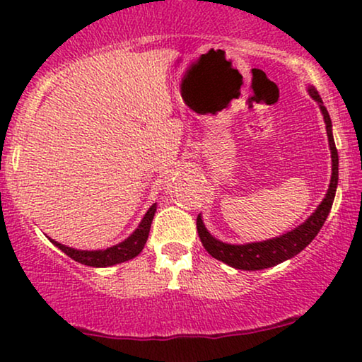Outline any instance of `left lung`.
I'll return each mask as SVG.
<instances>
[{"label":"left lung","mask_w":362,"mask_h":362,"mask_svg":"<svg viewBox=\"0 0 362 362\" xmlns=\"http://www.w3.org/2000/svg\"><path fill=\"white\" fill-rule=\"evenodd\" d=\"M310 93V97L318 103L321 115H323L325 125H326V135H328V145L331 151V180L328 191L323 197V201L320 202L318 207L313 211L308 219L301 222L300 226H296L295 229L290 232H285L284 235L272 237V239L262 240V242H247V244H227L216 239L209 230L206 229L202 216H197V234L204 245V249L209 252V255L214 259L224 262L232 269L237 270H264L270 269L281 264V262L291 259V257L298 255L311 240L315 239L321 227H323L326 217H328L331 206H333L336 187H338V150H336L334 138H333V123H331L329 113L323 105L320 93L316 92L313 86H308L306 88Z\"/></svg>","instance_id":"1"}]
</instances>
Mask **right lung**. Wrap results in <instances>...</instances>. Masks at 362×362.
Returning <instances> with one entry per match:
<instances>
[{
    "instance_id": "obj_1",
    "label": "right lung",
    "mask_w": 362,
    "mask_h": 362,
    "mask_svg": "<svg viewBox=\"0 0 362 362\" xmlns=\"http://www.w3.org/2000/svg\"><path fill=\"white\" fill-rule=\"evenodd\" d=\"M155 212H156V202L146 211V214L143 216L140 224H138L136 229L133 230L125 240L118 242V244L112 247H107V249L82 250V249H74V247L64 245L61 242L51 239V237H47V239L51 240L57 249H61L64 254L78 262V264L88 265V267H112V265L122 264V262L135 259V257L143 250V247H145L148 240V234H150V227H151L153 217H155Z\"/></svg>"
}]
</instances>
